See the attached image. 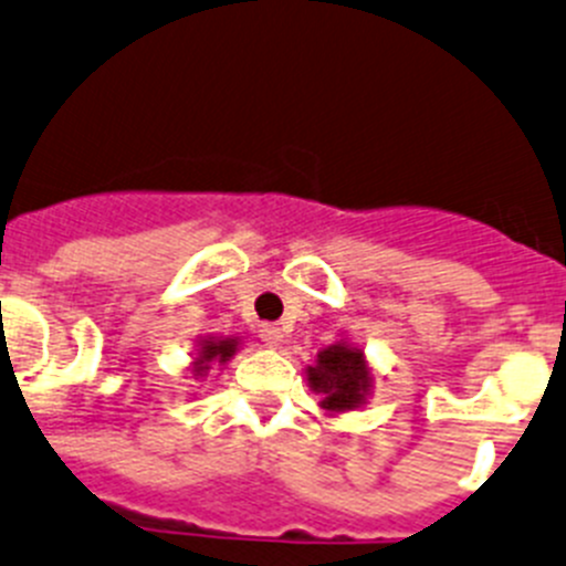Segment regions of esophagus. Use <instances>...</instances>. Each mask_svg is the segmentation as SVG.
Instances as JSON below:
<instances>
[{
    "instance_id": "1",
    "label": "esophagus",
    "mask_w": 566,
    "mask_h": 566,
    "mask_svg": "<svg viewBox=\"0 0 566 566\" xmlns=\"http://www.w3.org/2000/svg\"><path fill=\"white\" fill-rule=\"evenodd\" d=\"M260 337H262V343L268 345V348H279V345H282V328L276 326V323H262L260 326Z\"/></svg>"
}]
</instances>
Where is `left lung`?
Wrapping results in <instances>:
<instances>
[{
	"instance_id": "8db88e82",
	"label": "left lung",
	"mask_w": 566,
	"mask_h": 566,
	"mask_svg": "<svg viewBox=\"0 0 566 566\" xmlns=\"http://www.w3.org/2000/svg\"><path fill=\"white\" fill-rule=\"evenodd\" d=\"M306 384L312 392L321 395V409L339 415L365 403L373 389V370L365 350L339 339L317 354L315 365L306 367Z\"/></svg>"
}]
</instances>
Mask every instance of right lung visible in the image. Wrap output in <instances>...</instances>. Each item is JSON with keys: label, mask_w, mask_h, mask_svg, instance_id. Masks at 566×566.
Instances as JSON below:
<instances>
[{"label": "right lung", "mask_w": 566, "mask_h": 566, "mask_svg": "<svg viewBox=\"0 0 566 566\" xmlns=\"http://www.w3.org/2000/svg\"><path fill=\"white\" fill-rule=\"evenodd\" d=\"M240 348L238 337H205L196 343V359L190 373L193 378H205L212 370V365H227Z\"/></svg>", "instance_id": "right-lung-1"}]
</instances>
